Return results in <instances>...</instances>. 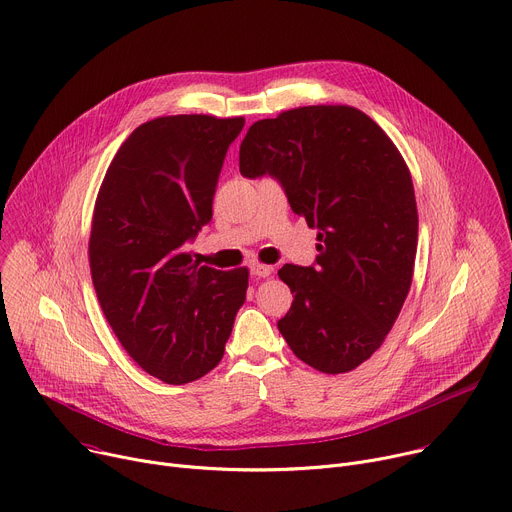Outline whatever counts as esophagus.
Listing matches in <instances>:
<instances>
[{
	"label": "esophagus",
	"instance_id": "obj_1",
	"mask_svg": "<svg viewBox=\"0 0 512 512\" xmlns=\"http://www.w3.org/2000/svg\"><path fill=\"white\" fill-rule=\"evenodd\" d=\"M251 273H253L255 277H271L273 267H271V265H263V263H253V265H251Z\"/></svg>",
	"mask_w": 512,
	"mask_h": 512
}]
</instances>
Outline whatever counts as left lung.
<instances>
[{
    "instance_id": "left-lung-1",
    "label": "left lung",
    "mask_w": 512,
    "mask_h": 512,
    "mask_svg": "<svg viewBox=\"0 0 512 512\" xmlns=\"http://www.w3.org/2000/svg\"><path fill=\"white\" fill-rule=\"evenodd\" d=\"M239 169L275 177L318 230L316 263L277 271L294 294L277 329L322 374L355 369L380 349L412 284L418 214L400 151L357 108L304 106L255 122Z\"/></svg>"
}]
</instances>
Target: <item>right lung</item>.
<instances>
[{
    "instance_id": "add662e5",
    "label": "right lung",
    "mask_w": 512,
    "mask_h": 512,
    "mask_svg": "<svg viewBox=\"0 0 512 512\" xmlns=\"http://www.w3.org/2000/svg\"><path fill=\"white\" fill-rule=\"evenodd\" d=\"M245 118L163 116L132 130L96 200L89 267L128 355L165 384L218 365L245 302L249 271L194 263L188 243L212 218L230 143Z\"/></svg>"
}]
</instances>
